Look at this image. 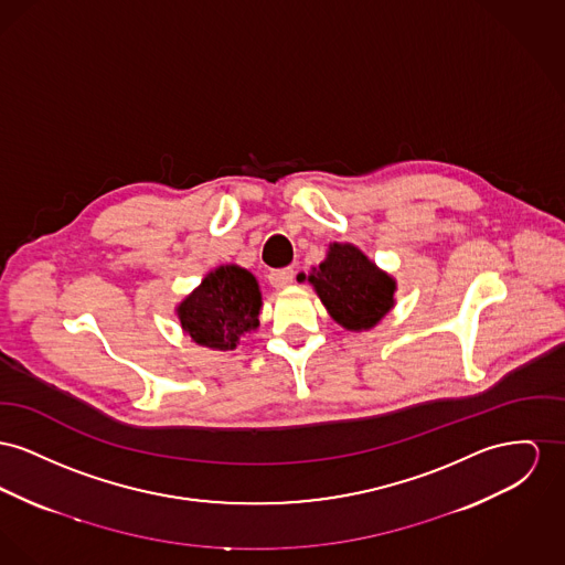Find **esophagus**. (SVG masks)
<instances>
[{"label": "esophagus", "mask_w": 565, "mask_h": 565, "mask_svg": "<svg viewBox=\"0 0 565 565\" xmlns=\"http://www.w3.org/2000/svg\"><path fill=\"white\" fill-rule=\"evenodd\" d=\"M269 285L274 287V289H285V287H289L291 282H294V269L291 267H287V269H274V271H269Z\"/></svg>", "instance_id": "esophagus-1"}]
</instances>
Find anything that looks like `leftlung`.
I'll list each match as a JSON object with an SVG mask.
<instances>
[{"label": "left lung", "instance_id": "left-lung-1", "mask_svg": "<svg viewBox=\"0 0 565 565\" xmlns=\"http://www.w3.org/2000/svg\"><path fill=\"white\" fill-rule=\"evenodd\" d=\"M298 280L312 285L328 315L349 332L375 328L396 303L394 276L353 244H330L326 259Z\"/></svg>", "mask_w": 565, "mask_h": 565}]
</instances>
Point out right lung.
I'll return each instance as SVG.
<instances>
[{
  "label": "right lung",
  "instance_id": "right-lung-1",
  "mask_svg": "<svg viewBox=\"0 0 565 565\" xmlns=\"http://www.w3.org/2000/svg\"><path fill=\"white\" fill-rule=\"evenodd\" d=\"M264 298L253 271L218 265L175 306L184 334L199 347L233 351L244 334L259 328Z\"/></svg>",
  "mask_w": 565,
  "mask_h": 565
}]
</instances>
